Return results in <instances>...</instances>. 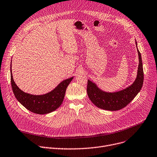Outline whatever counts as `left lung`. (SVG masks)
<instances>
[{
	"label": "left lung",
	"mask_w": 157,
	"mask_h": 157,
	"mask_svg": "<svg viewBox=\"0 0 157 157\" xmlns=\"http://www.w3.org/2000/svg\"><path fill=\"white\" fill-rule=\"evenodd\" d=\"M136 45L137 42L136 41ZM139 65L137 76L131 85L116 92H106L100 90L95 82L88 80L87 94L89 98L97 107L107 110L115 111L124 108L140 91L144 79L141 56L137 47Z\"/></svg>",
	"instance_id": "left-lung-1"
}]
</instances>
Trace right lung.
<instances>
[{"label":"right lung","instance_id":"add662e5","mask_svg":"<svg viewBox=\"0 0 157 157\" xmlns=\"http://www.w3.org/2000/svg\"><path fill=\"white\" fill-rule=\"evenodd\" d=\"M11 64L10 82L14 95L17 101L26 109L37 114H46L56 110L60 106L64 100L66 88L73 77L62 81L56 88L44 95H31L23 91L16 85L12 75Z\"/></svg>","mask_w":157,"mask_h":157}]
</instances>
